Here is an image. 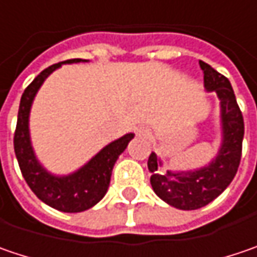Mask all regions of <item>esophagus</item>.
<instances>
[{"mask_svg": "<svg viewBox=\"0 0 257 257\" xmlns=\"http://www.w3.org/2000/svg\"><path fill=\"white\" fill-rule=\"evenodd\" d=\"M135 134H137V137H140V138H148V137H150V131L147 128H144V126H140V128L135 129Z\"/></svg>", "mask_w": 257, "mask_h": 257, "instance_id": "obj_1", "label": "esophagus"}]
</instances>
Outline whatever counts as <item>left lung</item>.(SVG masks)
<instances>
[{
  "instance_id": "left-lung-1",
  "label": "left lung",
  "mask_w": 257,
  "mask_h": 257,
  "mask_svg": "<svg viewBox=\"0 0 257 257\" xmlns=\"http://www.w3.org/2000/svg\"><path fill=\"white\" fill-rule=\"evenodd\" d=\"M204 87L220 99L221 144L217 155L207 165L188 171L162 173V161L155 152L148 158L154 193L178 210H197L217 198L233 181L241 158L244 122L229 79L200 60Z\"/></svg>"
}]
</instances>
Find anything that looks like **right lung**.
I'll use <instances>...</instances> for the list:
<instances>
[{
    "instance_id": "right-lung-1",
    "label": "right lung",
    "mask_w": 257,
    "mask_h": 257,
    "mask_svg": "<svg viewBox=\"0 0 257 257\" xmlns=\"http://www.w3.org/2000/svg\"><path fill=\"white\" fill-rule=\"evenodd\" d=\"M89 62L72 59L44 69L28 84L21 96L18 109L17 128L14 134V151L20 170L31 191L43 203L63 213H80L97 204L106 194L113 165L119 155L126 150L134 134H126L112 141L92 157L89 161L67 175H56L47 171L39 161L30 137V110L41 84L62 64Z\"/></svg>"
}]
</instances>
